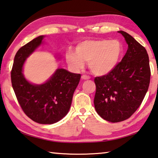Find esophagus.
Segmentation results:
<instances>
[{"mask_svg": "<svg viewBox=\"0 0 158 158\" xmlns=\"http://www.w3.org/2000/svg\"><path fill=\"white\" fill-rule=\"evenodd\" d=\"M81 79H84V80H88V79H90V77L86 76V75H82Z\"/></svg>", "mask_w": 158, "mask_h": 158, "instance_id": "34e87169", "label": "esophagus"}]
</instances>
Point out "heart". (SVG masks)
Here are the masks:
<instances>
[{
	"label": "heart",
	"mask_w": 158,
	"mask_h": 158,
	"mask_svg": "<svg viewBox=\"0 0 158 158\" xmlns=\"http://www.w3.org/2000/svg\"><path fill=\"white\" fill-rule=\"evenodd\" d=\"M122 53L123 46L117 40H91L80 42L77 47V52H68L66 60L74 71L83 69L86 62H89L93 74L104 76L116 68Z\"/></svg>",
	"instance_id": "b5f03b06"
}]
</instances>
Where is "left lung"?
<instances>
[{
    "label": "left lung",
    "instance_id": "obj_1",
    "mask_svg": "<svg viewBox=\"0 0 158 158\" xmlns=\"http://www.w3.org/2000/svg\"><path fill=\"white\" fill-rule=\"evenodd\" d=\"M128 50L109 74L94 79V106L106 121L117 123L128 119L140 106L150 84V69L146 49L131 35L120 30Z\"/></svg>",
    "mask_w": 158,
    "mask_h": 158
}]
</instances>
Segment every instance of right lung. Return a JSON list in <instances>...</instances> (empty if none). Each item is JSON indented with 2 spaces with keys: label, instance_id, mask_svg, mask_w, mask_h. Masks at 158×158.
Listing matches in <instances>:
<instances>
[{
  "label": "right lung",
  "instance_id": "1",
  "mask_svg": "<svg viewBox=\"0 0 158 158\" xmlns=\"http://www.w3.org/2000/svg\"><path fill=\"white\" fill-rule=\"evenodd\" d=\"M44 37L40 35L19 49L14 58L11 82L25 114L36 123L52 124L69 112L81 74L57 69L43 84L28 81L23 73V64L28 56L43 43Z\"/></svg>",
  "mask_w": 158,
  "mask_h": 158
}]
</instances>
